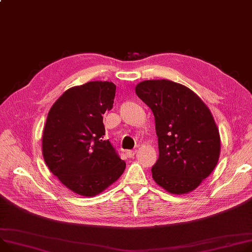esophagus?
<instances>
[{
  "label": "esophagus",
  "mask_w": 252,
  "mask_h": 252,
  "mask_svg": "<svg viewBox=\"0 0 252 252\" xmlns=\"http://www.w3.org/2000/svg\"><path fill=\"white\" fill-rule=\"evenodd\" d=\"M126 156L128 157V158H133V156H135V154H136V151H133V150H128V151H126Z\"/></svg>",
  "instance_id": "esophagus-1"
}]
</instances>
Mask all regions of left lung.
I'll return each instance as SVG.
<instances>
[{
    "label": "left lung",
    "mask_w": 252,
    "mask_h": 252,
    "mask_svg": "<svg viewBox=\"0 0 252 252\" xmlns=\"http://www.w3.org/2000/svg\"><path fill=\"white\" fill-rule=\"evenodd\" d=\"M138 97L155 117L159 158L152 177L174 194L195 189L219 161L221 140L209 107L193 91L169 80H147Z\"/></svg>",
    "instance_id": "left-lung-1"
}]
</instances>
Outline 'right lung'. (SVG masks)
I'll return each instance as SVG.
<instances>
[{
    "label": "right lung",
    "mask_w": 252,
    "mask_h": 252,
    "mask_svg": "<svg viewBox=\"0 0 252 252\" xmlns=\"http://www.w3.org/2000/svg\"><path fill=\"white\" fill-rule=\"evenodd\" d=\"M115 89L112 82H88L64 91L48 111L42 133L44 162L77 194H99L126 169V162L103 137L102 114L112 108Z\"/></svg>",
    "instance_id": "add662e5"
}]
</instances>
